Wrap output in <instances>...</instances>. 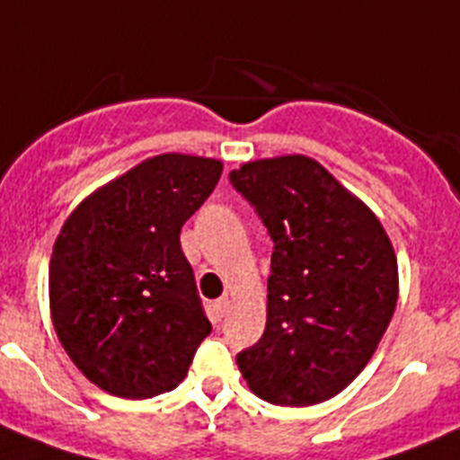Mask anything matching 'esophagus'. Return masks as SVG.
Returning a JSON list of instances; mask_svg holds the SVG:
<instances>
[{"label": "esophagus", "mask_w": 460, "mask_h": 460, "mask_svg": "<svg viewBox=\"0 0 460 460\" xmlns=\"http://www.w3.org/2000/svg\"><path fill=\"white\" fill-rule=\"evenodd\" d=\"M229 307H231L229 298H219V301H215V305H213L215 317H217V319L226 317V313H229Z\"/></svg>", "instance_id": "34e87169"}]
</instances>
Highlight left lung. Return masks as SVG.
Returning <instances> with one entry per match:
<instances>
[{
    "mask_svg": "<svg viewBox=\"0 0 460 460\" xmlns=\"http://www.w3.org/2000/svg\"><path fill=\"white\" fill-rule=\"evenodd\" d=\"M229 181L273 241L266 331L238 368L275 405L326 401L366 368L396 310L389 235L314 159H259Z\"/></svg>",
    "mask_w": 460,
    "mask_h": 460,
    "instance_id": "1",
    "label": "left lung"
}]
</instances>
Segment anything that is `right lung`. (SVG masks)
Listing matches in <instances>:
<instances>
[{"label":"right lung","mask_w":460,"mask_h":460,"mask_svg":"<svg viewBox=\"0 0 460 460\" xmlns=\"http://www.w3.org/2000/svg\"><path fill=\"white\" fill-rule=\"evenodd\" d=\"M222 175V162L159 155L87 197L50 259L58 338L90 382L153 398L185 379L213 326L181 229Z\"/></svg>","instance_id":"add662e5"}]
</instances>
